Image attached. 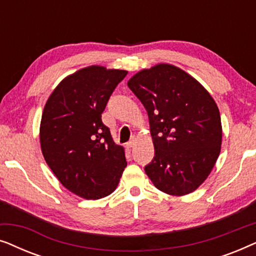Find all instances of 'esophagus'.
<instances>
[{
    "instance_id": "34e87169",
    "label": "esophagus",
    "mask_w": 256,
    "mask_h": 256,
    "mask_svg": "<svg viewBox=\"0 0 256 256\" xmlns=\"http://www.w3.org/2000/svg\"><path fill=\"white\" fill-rule=\"evenodd\" d=\"M135 143H136V141H135V140H134V138H132V140H130V141H129V142L127 143V146H128V148H129V149L134 148Z\"/></svg>"
}]
</instances>
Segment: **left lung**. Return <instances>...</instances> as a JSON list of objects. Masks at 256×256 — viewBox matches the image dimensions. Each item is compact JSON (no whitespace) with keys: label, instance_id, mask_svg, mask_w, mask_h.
Listing matches in <instances>:
<instances>
[{"label":"left lung","instance_id":"left-lung-1","mask_svg":"<svg viewBox=\"0 0 256 256\" xmlns=\"http://www.w3.org/2000/svg\"><path fill=\"white\" fill-rule=\"evenodd\" d=\"M127 84L149 118L155 156L146 174L164 194L180 197L196 191L222 149L214 99L191 74L166 62L141 70Z\"/></svg>","mask_w":256,"mask_h":256}]
</instances>
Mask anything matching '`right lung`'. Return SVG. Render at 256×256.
I'll use <instances>...</instances> for the list:
<instances>
[{
	"label": "right lung",
	"instance_id": "right-lung-1",
	"mask_svg": "<svg viewBox=\"0 0 256 256\" xmlns=\"http://www.w3.org/2000/svg\"><path fill=\"white\" fill-rule=\"evenodd\" d=\"M124 70L90 65L65 76L44 106L40 127L45 162L62 186L84 199H100L116 188L127 166L124 148L101 121Z\"/></svg>",
	"mask_w": 256,
	"mask_h": 256
}]
</instances>
